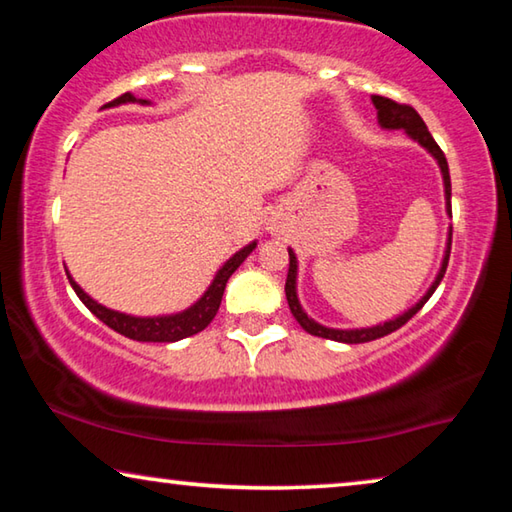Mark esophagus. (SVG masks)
I'll use <instances>...</instances> for the list:
<instances>
[{"instance_id": "obj_1", "label": "esophagus", "mask_w": 512, "mask_h": 512, "mask_svg": "<svg viewBox=\"0 0 512 512\" xmlns=\"http://www.w3.org/2000/svg\"><path fill=\"white\" fill-rule=\"evenodd\" d=\"M268 230H271V232H277V225L273 223V225H271V228H268Z\"/></svg>"}]
</instances>
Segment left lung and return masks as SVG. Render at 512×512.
<instances>
[{
  "mask_svg": "<svg viewBox=\"0 0 512 512\" xmlns=\"http://www.w3.org/2000/svg\"><path fill=\"white\" fill-rule=\"evenodd\" d=\"M372 106L377 110V121L379 126L384 128V131H404L406 137L413 142H418L424 151H427L433 160H436L438 169H440V176H443V187H445V212L449 219H452V180H449V167H447V158L445 153L440 151V146L433 140L431 133L427 131V124H424L422 117L415 112L411 106H400V103H395L386 97H372ZM449 250H452V225H449L447 230V244H445V253L443 259H440V268L436 277H433V282L429 284V289L424 291V296L411 305L409 309H404L402 314H397L393 318L384 320V323H377V325H368V327H327L323 323H318V320L311 318L305 309L300 305V298H298V257L293 253V248H289V275H287V284H284V293H287V302H289V309L293 318L298 320L300 327L305 329V332L320 336V339H329V341H336V343H368V341H375L381 339V336L395 332V329H400L404 323H409V320L418 314V311L424 307V302H427L433 291L438 289L440 280H443V275L447 271V262H449Z\"/></svg>",
  "mask_w": 512,
  "mask_h": 512,
  "instance_id": "1",
  "label": "left lung"
}]
</instances>
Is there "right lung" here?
<instances>
[{
    "label": "right lung",
    "instance_id": "obj_1",
    "mask_svg": "<svg viewBox=\"0 0 512 512\" xmlns=\"http://www.w3.org/2000/svg\"><path fill=\"white\" fill-rule=\"evenodd\" d=\"M124 103H142V106H151L149 99H135L131 92H126V94H121L119 99L106 103L103 108H117V106H124ZM255 248H257V239L250 241V244H246L244 248H239L230 259H225V262L219 266V271L214 273L210 287L203 291V296L198 298L194 305H189L183 311H173V314H160V316H133V314H124V311H117V309L101 305V302L94 300L90 293H85L81 289V284L76 282L72 275H69L67 268H65V273H67L69 284H72V289L76 291V296L81 298L83 305L88 307L92 314L97 316L101 323H106L110 329H115V332L124 334L133 341L176 343L180 339H187V336L203 332V329L212 323L216 311H219L225 284H228L230 275L235 273L241 264H244V259L253 253Z\"/></svg>",
    "mask_w": 512,
    "mask_h": 512
}]
</instances>
